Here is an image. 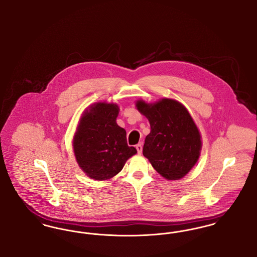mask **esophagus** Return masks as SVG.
<instances>
[{
  "label": "esophagus",
  "mask_w": 257,
  "mask_h": 257,
  "mask_svg": "<svg viewBox=\"0 0 257 257\" xmlns=\"http://www.w3.org/2000/svg\"><path fill=\"white\" fill-rule=\"evenodd\" d=\"M136 148H137V151H138V154H142V152H143V145L142 144H139V145H137L136 146Z\"/></svg>",
  "instance_id": "esophagus-1"
}]
</instances>
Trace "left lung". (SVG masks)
I'll return each mask as SVG.
<instances>
[{
  "label": "left lung",
  "instance_id": "left-lung-1",
  "mask_svg": "<svg viewBox=\"0 0 257 257\" xmlns=\"http://www.w3.org/2000/svg\"><path fill=\"white\" fill-rule=\"evenodd\" d=\"M136 108L150 124L144 156L167 180H179L187 175L199 159L201 135L189 110L171 98L148 103L137 100Z\"/></svg>",
  "mask_w": 257,
  "mask_h": 257
}]
</instances>
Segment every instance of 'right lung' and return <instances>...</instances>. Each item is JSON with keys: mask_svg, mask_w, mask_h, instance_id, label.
I'll return each mask as SVG.
<instances>
[{"mask_svg": "<svg viewBox=\"0 0 257 257\" xmlns=\"http://www.w3.org/2000/svg\"><path fill=\"white\" fill-rule=\"evenodd\" d=\"M118 113L116 103L100 101L86 108L79 119L72 140L74 156L93 180H110L137 153L127 145L125 129L116 123Z\"/></svg>", "mask_w": 257, "mask_h": 257, "instance_id": "right-lung-1", "label": "right lung"}]
</instances>
